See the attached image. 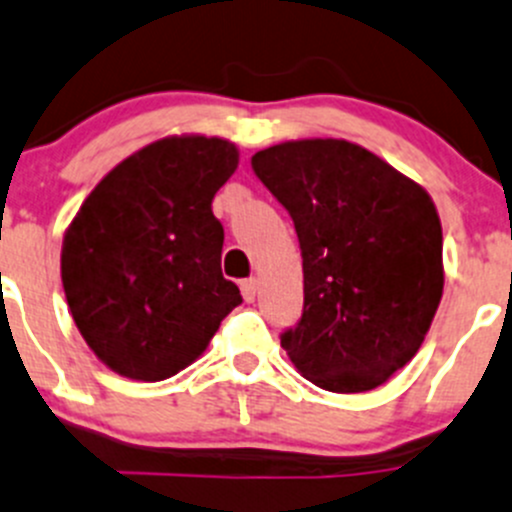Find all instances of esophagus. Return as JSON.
I'll use <instances>...</instances> for the list:
<instances>
[{"instance_id": "esophagus-1", "label": "esophagus", "mask_w": 512, "mask_h": 512, "mask_svg": "<svg viewBox=\"0 0 512 512\" xmlns=\"http://www.w3.org/2000/svg\"><path fill=\"white\" fill-rule=\"evenodd\" d=\"M240 290H242V297H245L247 302L255 300V297H257V280H255V277H250V280H242Z\"/></svg>"}]
</instances>
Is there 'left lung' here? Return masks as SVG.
Wrapping results in <instances>:
<instances>
[{"label":"left lung","instance_id":"left-lung-1","mask_svg":"<svg viewBox=\"0 0 512 512\" xmlns=\"http://www.w3.org/2000/svg\"><path fill=\"white\" fill-rule=\"evenodd\" d=\"M252 170L295 222L305 307L280 345L330 393L388 382L423 345L443 297V227L435 202L365 147L292 140L260 150Z\"/></svg>","mask_w":512,"mask_h":512}]
</instances>
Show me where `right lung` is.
<instances>
[{
  "mask_svg": "<svg viewBox=\"0 0 512 512\" xmlns=\"http://www.w3.org/2000/svg\"><path fill=\"white\" fill-rule=\"evenodd\" d=\"M230 140L172 135L99 180L69 222L62 285L89 350L117 375L157 382L210 345L242 302L222 277L212 200L237 170Z\"/></svg>",
  "mask_w": 512,
  "mask_h": 512,
  "instance_id": "add662e5",
  "label": "right lung"
}]
</instances>
